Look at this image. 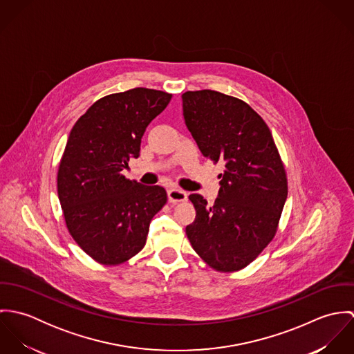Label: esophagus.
<instances>
[{
  "label": "esophagus",
  "mask_w": 354,
  "mask_h": 354,
  "mask_svg": "<svg viewBox=\"0 0 354 354\" xmlns=\"http://www.w3.org/2000/svg\"><path fill=\"white\" fill-rule=\"evenodd\" d=\"M167 196H169V202L170 203L185 202L187 198H188L187 192L183 191V189H180V188H171V189H169Z\"/></svg>",
  "instance_id": "1"
}]
</instances>
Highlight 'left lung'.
Listing matches in <instances>:
<instances>
[{
    "label": "left lung",
    "instance_id": "left-lung-1",
    "mask_svg": "<svg viewBox=\"0 0 354 354\" xmlns=\"http://www.w3.org/2000/svg\"><path fill=\"white\" fill-rule=\"evenodd\" d=\"M185 124L203 155L225 163L214 205L189 195L196 209L188 240L216 271L247 267L272 241L288 198L286 171L264 120L239 98L212 90L183 94Z\"/></svg>",
    "mask_w": 354,
    "mask_h": 354
}]
</instances>
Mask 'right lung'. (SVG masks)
Here are the masks:
<instances>
[{
    "mask_svg": "<svg viewBox=\"0 0 354 354\" xmlns=\"http://www.w3.org/2000/svg\"><path fill=\"white\" fill-rule=\"evenodd\" d=\"M171 94L132 88L95 102L73 125L62 153L57 191L77 245L101 264H121L146 245L166 191L122 176L140 153L142 138Z\"/></svg>",
    "mask_w": 354,
    "mask_h": 354,
    "instance_id": "right-lung-1",
    "label": "right lung"
}]
</instances>
